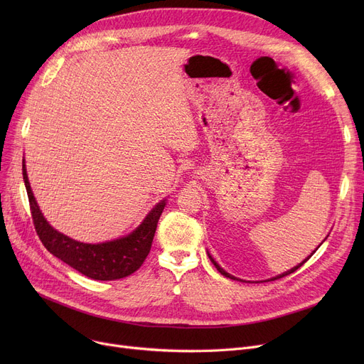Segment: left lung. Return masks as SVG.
<instances>
[{"instance_id": "obj_1", "label": "left lung", "mask_w": 364, "mask_h": 364, "mask_svg": "<svg viewBox=\"0 0 364 364\" xmlns=\"http://www.w3.org/2000/svg\"><path fill=\"white\" fill-rule=\"evenodd\" d=\"M314 252H316V251H314ZM311 255H313V254H311ZM311 255H310V257H311ZM208 257H209V259H211V261H213V264L215 265V269H217V270H218V272H220V273H221L223 276H225V277H228V279H236L235 276H232V274H228V273H227L225 270H223V269H221V267H220V265L217 264V261H215V259H214V258H213L211 255H209V254H208ZM310 257H309V258H310ZM309 258H307V259H304V261H302L301 264H298L296 267H294V269H291L289 272H284V273H282V274H279V276H276V277H272L270 280H277V279H282V277H284V276H288V274H291V273L296 272V270L299 269V267H301V265H302V264H304L305 261H309Z\"/></svg>"}]
</instances>
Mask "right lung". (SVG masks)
<instances>
[{"mask_svg": "<svg viewBox=\"0 0 364 364\" xmlns=\"http://www.w3.org/2000/svg\"><path fill=\"white\" fill-rule=\"evenodd\" d=\"M22 171L35 230L50 254L94 280H117L140 269L150 252L165 200L153 208L143 223L128 236L97 245L82 243L54 230L47 223L31 190L25 161Z\"/></svg>", "mask_w": 364, "mask_h": 364, "instance_id": "add662e5", "label": "right lung"}]
</instances>
